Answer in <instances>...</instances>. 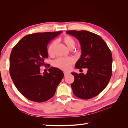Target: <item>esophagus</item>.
Masks as SVG:
<instances>
[{
	"label": "esophagus",
	"instance_id": "obj_1",
	"mask_svg": "<svg viewBox=\"0 0 128 128\" xmlns=\"http://www.w3.org/2000/svg\"><path fill=\"white\" fill-rule=\"evenodd\" d=\"M68 74V72H64V76H67Z\"/></svg>",
	"mask_w": 128,
	"mask_h": 128
}]
</instances>
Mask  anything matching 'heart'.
<instances>
[{"label":"heart","mask_w":128,"mask_h":128,"mask_svg":"<svg viewBox=\"0 0 128 128\" xmlns=\"http://www.w3.org/2000/svg\"><path fill=\"white\" fill-rule=\"evenodd\" d=\"M62 41L66 45L68 48L72 50L75 48V41L73 38L68 35H66L62 38ZM56 45V41H53L48 48V56H53L55 54V48ZM75 60L72 57L59 58L53 61V64L55 67L59 68L61 70L67 71L70 69L71 66L74 63Z\"/></svg>","instance_id":"heart-1"}]
</instances>
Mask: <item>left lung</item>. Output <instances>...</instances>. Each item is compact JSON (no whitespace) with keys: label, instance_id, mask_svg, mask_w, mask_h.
<instances>
[{"label":"left lung","instance_id":"8db88e82","mask_svg":"<svg viewBox=\"0 0 128 128\" xmlns=\"http://www.w3.org/2000/svg\"><path fill=\"white\" fill-rule=\"evenodd\" d=\"M67 34L76 37L81 46L80 58L75 68H87L83 73L72 72L75 80L71 84L77 97L89 99L98 95L107 86L111 78L112 55L102 38L86 30H69Z\"/></svg>","mask_w":128,"mask_h":128}]
</instances>
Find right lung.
<instances>
[{"label": "right lung", "mask_w": 128, "mask_h": 128, "mask_svg": "<svg viewBox=\"0 0 128 128\" xmlns=\"http://www.w3.org/2000/svg\"><path fill=\"white\" fill-rule=\"evenodd\" d=\"M62 32L28 34L13 48L10 58V73L18 91L31 101L42 102L52 98L64 76L59 68L51 67L41 74L40 67L48 58V42ZM50 66H48V67Z\"/></svg>", "instance_id": "obj_1"}]
</instances>
